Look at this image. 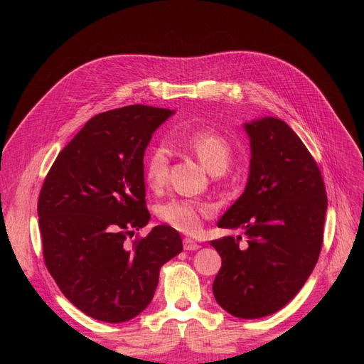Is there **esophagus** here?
<instances>
[{"label":"esophagus","instance_id":"1","mask_svg":"<svg viewBox=\"0 0 364 364\" xmlns=\"http://www.w3.org/2000/svg\"><path fill=\"white\" fill-rule=\"evenodd\" d=\"M183 249L185 250H197L200 249V245H197L191 238H183Z\"/></svg>","mask_w":364,"mask_h":364}]
</instances>
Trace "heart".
Listing matches in <instances>:
<instances>
[{"mask_svg": "<svg viewBox=\"0 0 364 364\" xmlns=\"http://www.w3.org/2000/svg\"><path fill=\"white\" fill-rule=\"evenodd\" d=\"M170 146L193 153L211 174H222L232 161V146L229 139L215 129H176L168 135ZM170 159L167 150L155 147L144 164V179L151 190H161L168 179ZM211 206L188 199H170L158 208L164 223L185 234L199 232L203 218L211 215Z\"/></svg>", "mask_w": 364, "mask_h": 364, "instance_id": "b5f03b06", "label": "heart"}]
</instances>
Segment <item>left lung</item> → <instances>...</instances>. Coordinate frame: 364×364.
<instances>
[{
  "mask_svg": "<svg viewBox=\"0 0 364 364\" xmlns=\"http://www.w3.org/2000/svg\"><path fill=\"white\" fill-rule=\"evenodd\" d=\"M250 170L245 193L218 220L243 229L240 238L213 240L222 257L213 284L218 305L241 318L277 313L297 294L321 255L328 199L311 153L282 119L246 123Z\"/></svg>",
  "mask_w": 364,
  "mask_h": 364,
  "instance_id": "1",
  "label": "left lung"
}]
</instances>
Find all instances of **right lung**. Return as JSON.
I'll use <instances>...</instances> for the list:
<instances>
[{"mask_svg": "<svg viewBox=\"0 0 364 364\" xmlns=\"http://www.w3.org/2000/svg\"><path fill=\"white\" fill-rule=\"evenodd\" d=\"M170 109L132 105L92 117L43 181L38 202L43 261L80 311L119 323L151 302L159 270L182 252L178 230L144 228V151Z\"/></svg>", "mask_w": 364, "mask_h": 364, "instance_id": "add662e5", "label": "right lung"}]
</instances>
